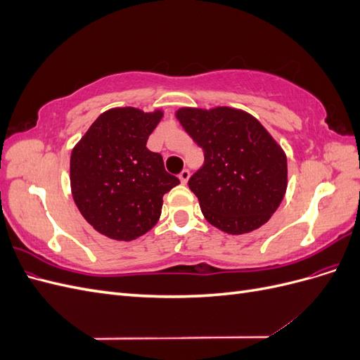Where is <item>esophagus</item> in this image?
I'll use <instances>...</instances> for the list:
<instances>
[{
	"instance_id": "1",
	"label": "esophagus",
	"mask_w": 360,
	"mask_h": 360,
	"mask_svg": "<svg viewBox=\"0 0 360 360\" xmlns=\"http://www.w3.org/2000/svg\"><path fill=\"white\" fill-rule=\"evenodd\" d=\"M189 177H191V171H189V169H183V171L179 174V179H180V181H181L183 184L188 183Z\"/></svg>"
}]
</instances>
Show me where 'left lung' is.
<instances>
[{
	"instance_id": "1",
	"label": "left lung",
	"mask_w": 360,
	"mask_h": 360,
	"mask_svg": "<svg viewBox=\"0 0 360 360\" xmlns=\"http://www.w3.org/2000/svg\"><path fill=\"white\" fill-rule=\"evenodd\" d=\"M176 117L204 151V165L188 184L205 219L228 234L264 225L287 191L284 150L242 110L180 108Z\"/></svg>"
}]
</instances>
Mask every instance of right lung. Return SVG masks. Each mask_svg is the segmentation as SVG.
<instances>
[{"mask_svg":"<svg viewBox=\"0 0 360 360\" xmlns=\"http://www.w3.org/2000/svg\"><path fill=\"white\" fill-rule=\"evenodd\" d=\"M163 112L112 108L97 117L72 150L70 188L76 207L96 231L130 242L153 228L162 198L180 180L146 144Z\"/></svg>","mask_w":360,"mask_h":360,"instance_id":"right-lung-1","label":"right lung"}]
</instances>
